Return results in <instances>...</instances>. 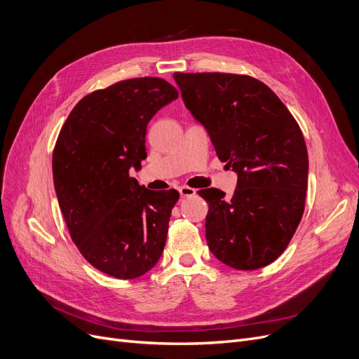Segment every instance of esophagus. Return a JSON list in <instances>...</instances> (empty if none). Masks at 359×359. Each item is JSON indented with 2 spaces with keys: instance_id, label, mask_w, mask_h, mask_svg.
I'll return each mask as SVG.
<instances>
[{
  "instance_id": "esophagus-1",
  "label": "esophagus",
  "mask_w": 359,
  "mask_h": 359,
  "mask_svg": "<svg viewBox=\"0 0 359 359\" xmlns=\"http://www.w3.org/2000/svg\"><path fill=\"white\" fill-rule=\"evenodd\" d=\"M179 194L182 198H187V196H194L196 194V191L194 189V187H189V186H180Z\"/></svg>"
}]
</instances>
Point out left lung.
I'll return each instance as SVG.
<instances>
[{"label":"left lung","instance_id":"obj_1","mask_svg":"<svg viewBox=\"0 0 359 359\" xmlns=\"http://www.w3.org/2000/svg\"><path fill=\"white\" fill-rule=\"evenodd\" d=\"M173 77L218 158L238 175L231 199L215 187L198 192L210 206V250L238 271L269 265L288 248L304 214L309 154L303 132L276 94L250 75Z\"/></svg>","mask_w":359,"mask_h":359}]
</instances>
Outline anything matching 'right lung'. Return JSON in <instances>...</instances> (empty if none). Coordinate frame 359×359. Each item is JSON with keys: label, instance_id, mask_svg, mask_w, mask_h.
<instances>
[{"label": "right lung", "instance_id": "1", "mask_svg": "<svg viewBox=\"0 0 359 359\" xmlns=\"http://www.w3.org/2000/svg\"><path fill=\"white\" fill-rule=\"evenodd\" d=\"M177 97L158 77L115 83L75 104L56 140L53 184L69 236L106 275L138 278L163 253L179 192L148 191L129 170L147 157L151 118Z\"/></svg>", "mask_w": 359, "mask_h": 359}]
</instances>
